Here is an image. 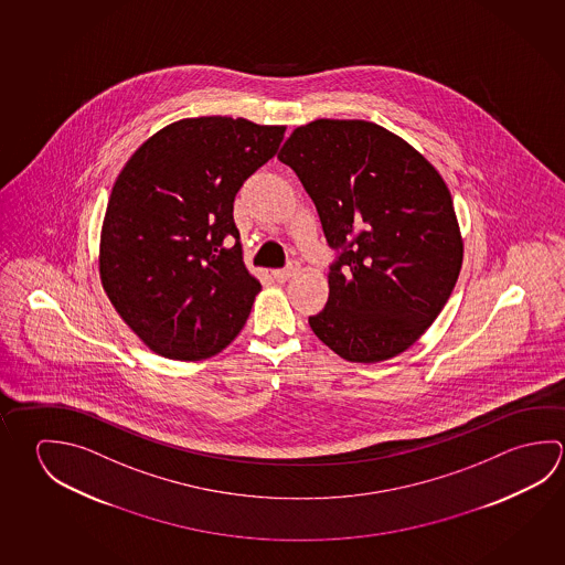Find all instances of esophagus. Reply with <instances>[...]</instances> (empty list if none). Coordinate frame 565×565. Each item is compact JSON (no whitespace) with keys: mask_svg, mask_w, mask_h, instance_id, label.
<instances>
[{"mask_svg":"<svg viewBox=\"0 0 565 565\" xmlns=\"http://www.w3.org/2000/svg\"><path fill=\"white\" fill-rule=\"evenodd\" d=\"M297 269H299V264H297L296 259H291L286 268L274 269V278L278 279V281H287L291 276H296Z\"/></svg>","mask_w":565,"mask_h":565,"instance_id":"1","label":"esophagus"}]
</instances>
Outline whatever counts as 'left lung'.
Masks as SVG:
<instances>
[{
  "instance_id": "1",
  "label": "left lung",
  "mask_w": 565,
  "mask_h": 565,
  "mask_svg": "<svg viewBox=\"0 0 565 565\" xmlns=\"http://www.w3.org/2000/svg\"><path fill=\"white\" fill-rule=\"evenodd\" d=\"M278 159L301 180L335 259L309 326L337 355L376 363L425 333L455 289L462 239L445 180L366 120L297 127Z\"/></svg>"
}]
</instances>
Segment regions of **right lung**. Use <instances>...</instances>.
Instances as JSON below:
<instances>
[{"mask_svg":"<svg viewBox=\"0 0 565 565\" xmlns=\"http://www.w3.org/2000/svg\"><path fill=\"white\" fill-rule=\"evenodd\" d=\"M284 132L230 117L179 120L125 164L103 222L100 279L154 353L206 359L246 323L262 286L242 262L234 199Z\"/></svg>","mask_w":565,"mask_h":565,"instance_id":"obj_1","label":"right lung"}]
</instances>
